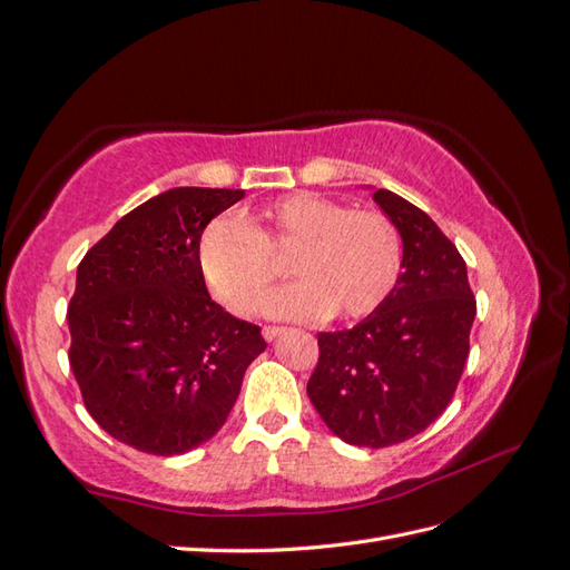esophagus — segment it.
Segmentation results:
<instances>
[{
	"mask_svg": "<svg viewBox=\"0 0 570 570\" xmlns=\"http://www.w3.org/2000/svg\"><path fill=\"white\" fill-rule=\"evenodd\" d=\"M286 327H282V325H264V330H262V335H264V340H274L276 335H282Z\"/></svg>",
	"mask_w": 570,
	"mask_h": 570,
	"instance_id": "obj_1",
	"label": "esophagus"
}]
</instances>
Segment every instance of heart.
<instances>
[{
	"label": "heart",
	"mask_w": 570,
	"mask_h": 570,
	"mask_svg": "<svg viewBox=\"0 0 570 570\" xmlns=\"http://www.w3.org/2000/svg\"><path fill=\"white\" fill-rule=\"evenodd\" d=\"M272 253L291 255L298 276L267 301V313L279 317H366L391 298L405 267L403 233L386 210L347 208L313 191L276 198L255 225L216 216L198 237L196 259L210 294L247 315L279 276Z\"/></svg>",
	"instance_id": "obj_1"
}]
</instances>
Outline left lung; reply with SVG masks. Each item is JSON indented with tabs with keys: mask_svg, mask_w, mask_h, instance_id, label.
I'll return each instance as SVG.
<instances>
[{
	"mask_svg": "<svg viewBox=\"0 0 570 570\" xmlns=\"http://www.w3.org/2000/svg\"><path fill=\"white\" fill-rule=\"evenodd\" d=\"M374 202L405 240L401 282L352 330L317 333L308 399L325 425L354 446L381 449L430 428L464 374L475 298L466 262L436 223L403 196Z\"/></svg>",
	"mask_w": 570,
	"mask_h": 570,
	"instance_id": "left-lung-1",
	"label": "left lung"
}]
</instances>
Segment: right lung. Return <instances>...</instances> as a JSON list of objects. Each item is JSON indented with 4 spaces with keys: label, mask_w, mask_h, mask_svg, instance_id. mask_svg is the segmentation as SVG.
<instances>
[{
    "label": "right lung",
    "mask_w": 570,
    "mask_h": 570,
    "mask_svg": "<svg viewBox=\"0 0 570 570\" xmlns=\"http://www.w3.org/2000/svg\"><path fill=\"white\" fill-rule=\"evenodd\" d=\"M243 189H169L130 210L77 267L70 366L85 407L114 440L175 456L228 420L259 325L208 296L196 249Z\"/></svg>",
    "instance_id": "add662e5"
}]
</instances>
